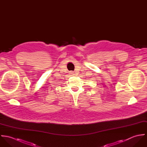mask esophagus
<instances>
[{
    "mask_svg": "<svg viewBox=\"0 0 147 147\" xmlns=\"http://www.w3.org/2000/svg\"><path fill=\"white\" fill-rule=\"evenodd\" d=\"M69 74H70L71 75H75V72H73V71H70V72H69Z\"/></svg>",
    "mask_w": 147,
    "mask_h": 147,
    "instance_id": "34e87169",
    "label": "esophagus"
}]
</instances>
